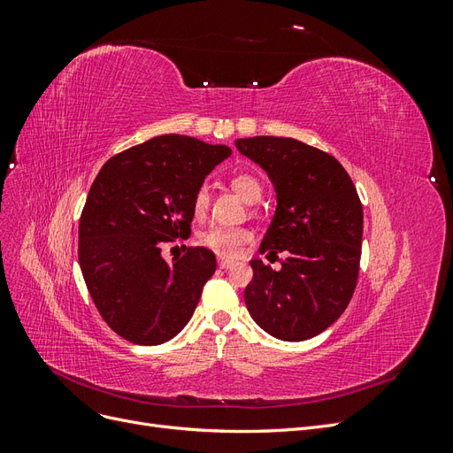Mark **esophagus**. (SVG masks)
Here are the masks:
<instances>
[{
    "mask_svg": "<svg viewBox=\"0 0 453 453\" xmlns=\"http://www.w3.org/2000/svg\"><path fill=\"white\" fill-rule=\"evenodd\" d=\"M232 265V260H228V258H223V257H219V268H223V270H228Z\"/></svg>",
    "mask_w": 453,
    "mask_h": 453,
    "instance_id": "1",
    "label": "esophagus"
}]
</instances>
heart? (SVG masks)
<instances>
[{
  "instance_id": "1",
  "label": "heart",
  "mask_w": 453,
  "mask_h": 453,
  "mask_svg": "<svg viewBox=\"0 0 453 453\" xmlns=\"http://www.w3.org/2000/svg\"><path fill=\"white\" fill-rule=\"evenodd\" d=\"M232 188L248 202L255 203L260 195H263V188H260V183L255 180L250 173H238L230 180ZM210 205V190L205 185H200L195 193L193 198V211L196 217H203L205 211H208ZM200 242L205 245V248L215 251L221 257H230L234 258L238 257L245 243L251 242V232L248 228H230V226H211L208 230L202 232Z\"/></svg>"
}]
</instances>
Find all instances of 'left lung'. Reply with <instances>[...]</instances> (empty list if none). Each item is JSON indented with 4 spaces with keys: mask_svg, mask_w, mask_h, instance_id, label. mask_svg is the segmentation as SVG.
Returning <instances> with one entry per match:
<instances>
[{
    "mask_svg": "<svg viewBox=\"0 0 453 453\" xmlns=\"http://www.w3.org/2000/svg\"><path fill=\"white\" fill-rule=\"evenodd\" d=\"M276 188L278 205L260 253H289L281 270L253 258L243 298L251 318L273 338L303 342L331 326L353 296L359 276L363 205L342 164L293 138L236 140Z\"/></svg>",
    "mask_w": 453,
    "mask_h": 453,
    "instance_id": "1",
    "label": "left lung"
}]
</instances>
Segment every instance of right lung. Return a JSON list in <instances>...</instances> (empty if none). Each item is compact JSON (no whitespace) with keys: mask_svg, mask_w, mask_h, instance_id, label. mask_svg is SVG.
Returning a JSON list of instances; mask_svg holds the SVG:
<instances>
[{"mask_svg":"<svg viewBox=\"0 0 453 453\" xmlns=\"http://www.w3.org/2000/svg\"><path fill=\"white\" fill-rule=\"evenodd\" d=\"M230 147L180 134L109 158L79 223V265L104 321L132 344L158 346L193 318L217 266L205 248L168 265L160 245L190 234L193 198Z\"/></svg>","mask_w":453,"mask_h":453,"instance_id":"1","label":"right lung"}]
</instances>
